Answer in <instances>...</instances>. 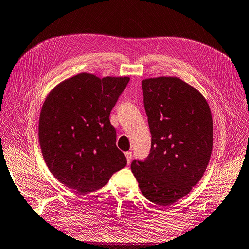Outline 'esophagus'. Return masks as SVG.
Returning a JSON list of instances; mask_svg holds the SVG:
<instances>
[{
	"label": "esophagus",
	"mask_w": 249,
	"mask_h": 249,
	"mask_svg": "<svg viewBox=\"0 0 249 249\" xmlns=\"http://www.w3.org/2000/svg\"><path fill=\"white\" fill-rule=\"evenodd\" d=\"M125 157H126V160H128V163H131L132 160H133V153L132 152H125Z\"/></svg>",
	"instance_id": "1"
}]
</instances>
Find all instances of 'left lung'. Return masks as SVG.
I'll return each instance as SVG.
<instances>
[{"label": "left lung", "mask_w": 249, "mask_h": 249, "mask_svg": "<svg viewBox=\"0 0 249 249\" xmlns=\"http://www.w3.org/2000/svg\"><path fill=\"white\" fill-rule=\"evenodd\" d=\"M142 88L151 149L144 160L132 161L131 170L142 195L167 207L188 195L207 168L211 112L203 95L179 78L145 79Z\"/></svg>", "instance_id": "8db88e82"}]
</instances>
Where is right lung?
<instances>
[{
    "label": "right lung",
    "instance_id": "right-lung-1",
    "mask_svg": "<svg viewBox=\"0 0 249 249\" xmlns=\"http://www.w3.org/2000/svg\"><path fill=\"white\" fill-rule=\"evenodd\" d=\"M129 81L82 72L54 88L42 107L39 139L44 160L54 178L79 193L104 187L126 166L110 114Z\"/></svg>",
    "mask_w": 249,
    "mask_h": 249
}]
</instances>
